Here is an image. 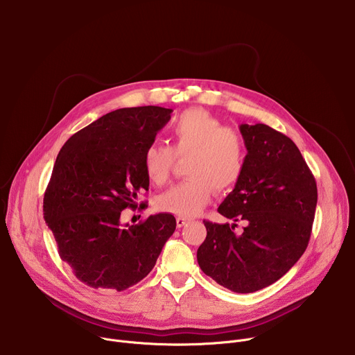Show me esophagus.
Segmentation results:
<instances>
[{
  "label": "esophagus",
  "mask_w": 355,
  "mask_h": 355,
  "mask_svg": "<svg viewBox=\"0 0 355 355\" xmlns=\"http://www.w3.org/2000/svg\"><path fill=\"white\" fill-rule=\"evenodd\" d=\"M188 223H189V220H188V219L177 218V226H178V227H184V226H187Z\"/></svg>",
  "instance_id": "obj_1"
}]
</instances>
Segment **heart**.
Returning <instances> with one entry per match:
<instances>
[{"instance_id": "obj_1", "label": "heart", "mask_w": 355, "mask_h": 355, "mask_svg": "<svg viewBox=\"0 0 355 355\" xmlns=\"http://www.w3.org/2000/svg\"><path fill=\"white\" fill-rule=\"evenodd\" d=\"M170 146L151 143L143 153L147 178L162 185L170 177L175 156L187 157V181L178 182L156 199L162 212L193 218L212 198L214 188L226 192L240 181L245 163L243 136L225 128L220 119L202 110L181 114L168 128Z\"/></svg>"}]
</instances>
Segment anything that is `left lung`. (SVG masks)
I'll use <instances>...</instances> for the list:
<instances>
[{
	"label": "left lung",
	"mask_w": 355,
	"mask_h": 355,
	"mask_svg": "<svg viewBox=\"0 0 355 355\" xmlns=\"http://www.w3.org/2000/svg\"><path fill=\"white\" fill-rule=\"evenodd\" d=\"M247 148L244 171L218 212L236 223L204 220L196 251L200 270L219 285L250 293L284 277L305 252L318 204L313 174L296 144L264 125H240Z\"/></svg>",
	"instance_id": "left-lung-1"
}]
</instances>
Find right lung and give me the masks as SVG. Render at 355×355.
<instances>
[{"instance_id":"1","label":"right lung","mask_w":355,"mask_h":355,"mask_svg":"<svg viewBox=\"0 0 355 355\" xmlns=\"http://www.w3.org/2000/svg\"><path fill=\"white\" fill-rule=\"evenodd\" d=\"M171 112L151 105L112 111L74 133L59 151L43 218L60 259L91 288L125 291L141 281L175 230L171 214L121 223V212L136 209L139 192L148 189L143 153Z\"/></svg>"}]
</instances>
